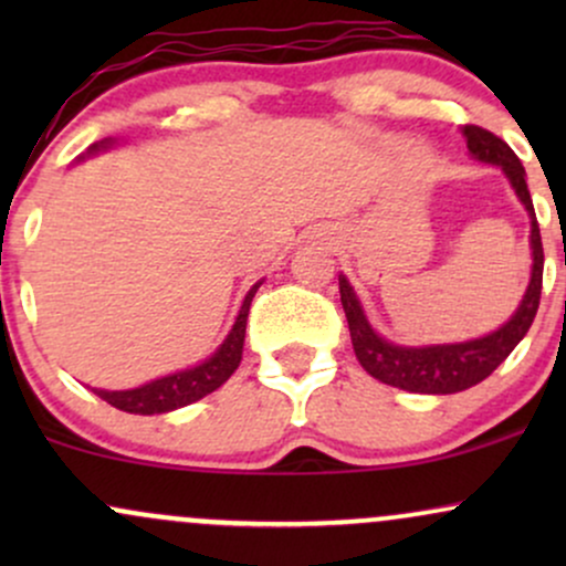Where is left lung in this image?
Wrapping results in <instances>:
<instances>
[{"label": "left lung", "instance_id": "8db88e82", "mask_svg": "<svg viewBox=\"0 0 566 566\" xmlns=\"http://www.w3.org/2000/svg\"><path fill=\"white\" fill-rule=\"evenodd\" d=\"M465 140H469V151L476 159L490 161V165H500L503 172L509 175L511 186L516 188L518 199L527 207L532 218V279L527 295H524L522 305H518L516 314L511 316L497 333L479 337V340L469 343H452V346H428V348H405L394 346V343L382 340L373 333L365 314H361V305L356 301L354 290L346 282V276H340V303L346 311L348 319V333L350 343H354V354L359 359V365L373 375L375 380L386 382V386L401 388V391L412 394H458L465 388L476 386L484 378H490L492 373L500 367V361H505V356L518 346L527 329L532 327V319L537 314V305H541V290H543V239H541V226H537L535 207H532V197L527 180H524V167L518 161L516 154L511 151V146L503 138H497L490 129L479 125H465L463 127Z\"/></svg>", "mask_w": 566, "mask_h": 566}]
</instances>
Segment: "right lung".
I'll use <instances>...</instances> for the list:
<instances>
[{
    "instance_id": "right-lung-1",
    "label": "right lung",
    "mask_w": 566,
    "mask_h": 566,
    "mask_svg": "<svg viewBox=\"0 0 566 566\" xmlns=\"http://www.w3.org/2000/svg\"><path fill=\"white\" fill-rule=\"evenodd\" d=\"M97 148V146H95ZM261 282L255 284L250 292H247L242 311H239L237 324L229 333V337L223 340V346L216 350L212 359H207L205 365L193 367V369H184V373L167 375V378L151 380L146 386L133 388V391H97L103 401L116 409H125V412L133 415H161L170 412V409L186 407L191 401H199L201 396L212 394L216 388L223 386L226 380L231 378L233 369L239 367L242 361V348H244V329H247V314H250V303L255 297Z\"/></svg>"
}]
</instances>
